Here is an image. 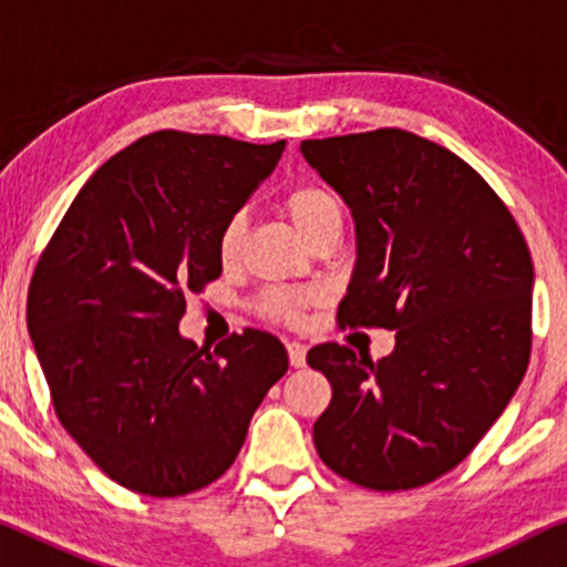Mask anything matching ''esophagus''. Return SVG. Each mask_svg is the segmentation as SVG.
<instances>
[{
	"label": "esophagus",
	"mask_w": 567,
	"mask_h": 567,
	"mask_svg": "<svg viewBox=\"0 0 567 567\" xmlns=\"http://www.w3.org/2000/svg\"><path fill=\"white\" fill-rule=\"evenodd\" d=\"M288 354H290V365L292 368H303L306 365V347L300 342H288Z\"/></svg>",
	"instance_id": "34e87169"
}]
</instances>
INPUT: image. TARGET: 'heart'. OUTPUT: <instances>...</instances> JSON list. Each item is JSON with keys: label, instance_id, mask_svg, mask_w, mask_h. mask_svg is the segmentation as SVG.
Instances as JSON below:
<instances>
[{"label": "heart", "instance_id": "1", "mask_svg": "<svg viewBox=\"0 0 567 567\" xmlns=\"http://www.w3.org/2000/svg\"><path fill=\"white\" fill-rule=\"evenodd\" d=\"M285 215L292 223V228L300 233V238L306 244H311L316 236H321L329 228H342V205L329 188L306 184L292 188L285 196ZM246 238V213H236L228 217V223L223 225L220 236H217V256L225 267L238 261L240 248H244ZM316 300L313 292L306 290H269L261 296V311L275 321L296 323L303 313L306 306H311Z\"/></svg>", "mask_w": 567, "mask_h": 567}]
</instances>
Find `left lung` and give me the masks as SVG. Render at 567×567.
<instances>
[{
	"mask_svg": "<svg viewBox=\"0 0 567 567\" xmlns=\"http://www.w3.org/2000/svg\"><path fill=\"white\" fill-rule=\"evenodd\" d=\"M300 153L354 220L358 261L339 321L396 331L379 362L337 342L308 352L331 383L316 451L360 487H422L472 454L524 379L529 248L487 181L417 134L306 140Z\"/></svg>",
	"mask_w": 567,
	"mask_h": 567,
	"instance_id": "8db88e82",
	"label": "left lung"
}]
</instances>
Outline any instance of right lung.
I'll return each mask as SVG.
<instances>
[{
	"instance_id": "right-lung-1",
	"label": "right lung",
	"mask_w": 567,
	"mask_h": 567,
	"mask_svg": "<svg viewBox=\"0 0 567 567\" xmlns=\"http://www.w3.org/2000/svg\"><path fill=\"white\" fill-rule=\"evenodd\" d=\"M285 140L155 132L103 163L35 264L28 331L56 417L121 487L178 497L223 477L288 373L277 337L215 352L181 337L186 292L220 277L217 236Z\"/></svg>"
}]
</instances>
